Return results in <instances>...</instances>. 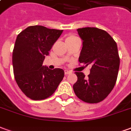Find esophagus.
Here are the masks:
<instances>
[{
	"label": "esophagus",
	"mask_w": 131,
	"mask_h": 131,
	"mask_svg": "<svg viewBox=\"0 0 131 131\" xmlns=\"http://www.w3.org/2000/svg\"><path fill=\"white\" fill-rule=\"evenodd\" d=\"M71 71H69V70H64V74H66V75H68V74H71Z\"/></svg>",
	"instance_id": "esophagus-1"
}]
</instances>
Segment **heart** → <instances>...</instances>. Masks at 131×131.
I'll list each match as a JSON object with an SVG mask.
<instances>
[{
  "instance_id": "heart-1",
  "label": "heart",
  "mask_w": 131,
  "mask_h": 131,
  "mask_svg": "<svg viewBox=\"0 0 131 131\" xmlns=\"http://www.w3.org/2000/svg\"><path fill=\"white\" fill-rule=\"evenodd\" d=\"M69 38H76V36H69Z\"/></svg>"
}]
</instances>
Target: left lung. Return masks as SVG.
<instances>
[{"mask_svg":"<svg viewBox=\"0 0 131 131\" xmlns=\"http://www.w3.org/2000/svg\"><path fill=\"white\" fill-rule=\"evenodd\" d=\"M83 40L79 61L91 65L88 78L75 72L78 80L73 85L76 95L88 103H98L106 98L115 85L120 59L115 40L107 31L95 27L77 29Z\"/></svg>","mask_w":131,"mask_h":131,"instance_id":"8db88e82","label":"left lung"}]
</instances>
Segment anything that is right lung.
<instances>
[{"label":"right lung","mask_w":131,"mask_h":131,"mask_svg":"<svg viewBox=\"0 0 131 131\" xmlns=\"http://www.w3.org/2000/svg\"><path fill=\"white\" fill-rule=\"evenodd\" d=\"M62 31L36 25L27 27L17 37L13 52L14 76L19 88L31 100L51 96L64 77L62 69L51 70L43 66L45 56Z\"/></svg>","instance_id":"1"}]
</instances>
